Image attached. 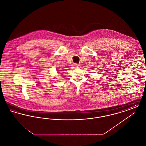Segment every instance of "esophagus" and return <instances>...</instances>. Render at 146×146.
Instances as JSON below:
<instances>
[{"mask_svg": "<svg viewBox=\"0 0 146 146\" xmlns=\"http://www.w3.org/2000/svg\"><path fill=\"white\" fill-rule=\"evenodd\" d=\"M73 67H74V68H79L80 67V64H73Z\"/></svg>", "mask_w": 146, "mask_h": 146, "instance_id": "34e87169", "label": "esophagus"}]
</instances>
